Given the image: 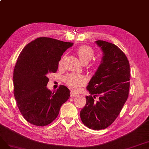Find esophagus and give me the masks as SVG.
Masks as SVG:
<instances>
[{
    "label": "esophagus",
    "instance_id": "esophagus-1",
    "mask_svg": "<svg viewBox=\"0 0 149 149\" xmlns=\"http://www.w3.org/2000/svg\"><path fill=\"white\" fill-rule=\"evenodd\" d=\"M77 95V94L73 92H70V97H76Z\"/></svg>",
    "mask_w": 149,
    "mask_h": 149
}]
</instances>
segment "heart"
<instances>
[{
	"label": "heart",
	"instance_id": "heart-1",
	"mask_svg": "<svg viewBox=\"0 0 149 149\" xmlns=\"http://www.w3.org/2000/svg\"><path fill=\"white\" fill-rule=\"evenodd\" d=\"M79 58L84 64H87L92 59L94 56L93 49L89 46L84 45L80 46L77 49ZM64 58H62L59 62V65L63 64ZM63 80L65 85L74 92H77L79 88L87 82V79L83 75L78 74H69L64 77Z\"/></svg>",
	"mask_w": 149,
	"mask_h": 149
}]
</instances>
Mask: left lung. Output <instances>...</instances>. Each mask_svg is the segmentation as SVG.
<instances>
[{"label": "left lung", "mask_w": 149, "mask_h": 149, "mask_svg": "<svg viewBox=\"0 0 149 149\" xmlns=\"http://www.w3.org/2000/svg\"><path fill=\"white\" fill-rule=\"evenodd\" d=\"M96 42L103 56L87 87L90 95L86 97L87 102L80 116L86 126L101 130L115 121L127 100L131 74L127 57L117 46L102 40ZM97 96L99 100L95 101Z\"/></svg>", "instance_id": "8db88e82"}]
</instances>
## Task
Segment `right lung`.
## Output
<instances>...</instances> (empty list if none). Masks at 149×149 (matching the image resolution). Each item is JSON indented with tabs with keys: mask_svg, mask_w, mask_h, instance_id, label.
Returning <instances> with one entry per match:
<instances>
[{
	"mask_svg": "<svg viewBox=\"0 0 149 149\" xmlns=\"http://www.w3.org/2000/svg\"><path fill=\"white\" fill-rule=\"evenodd\" d=\"M73 45L40 37L24 47L13 70L14 97L23 118L33 125L45 126L57 117L70 91L60 85L51 92L46 87L50 73H55L64 52Z\"/></svg>",
	"mask_w": 149,
	"mask_h": 149,
	"instance_id": "1",
	"label": "right lung"
}]
</instances>
